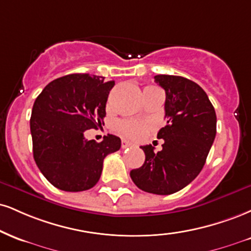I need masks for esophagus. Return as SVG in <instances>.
<instances>
[{
    "label": "esophagus",
    "mask_w": 251,
    "mask_h": 251,
    "mask_svg": "<svg viewBox=\"0 0 251 251\" xmlns=\"http://www.w3.org/2000/svg\"><path fill=\"white\" fill-rule=\"evenodd\" d=\"M132 143H129L127 140H122V149H127V147H131Z\"/></svg>",
    "instance_id": "1"
}]
</instances>
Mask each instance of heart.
Returning a JSON list of instances; mask_svg holds the SVG:
<instances>
[{"label":"heart","instance_id":"heart-1","mask_svg":"<svg viewBox=\"0 0 251 251\" xmlns=\"http://www.w3.org/2000/svg\"><path fill=\"white\" fill-rule=\"evenodd\" d=\"M149 126L146 124L134 120H122L116 124V129L125 138L141 139L146 134Z\"/></svg>","mask_w":251,"mask_h":251}]
</instances>
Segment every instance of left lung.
<instances>
[{
    "label": "left lung",
    "instance_id": "1",
    "mask_svg": "<svg viewBox=\"0 0 251 251\" xmlns=\"http://www.w3.org/2000/svg\"><path fill=\"white\" fill-rule=\"evenodd\" d=\"M166 92L167 124L158 132L162 150L141 146L145 162L132 170L131 179L141 191L170 195L185 188L198 176L216 135V113L207 93L193 80L180 76H154Z\"/></svg>",
    "mask_w": 251,
    "mask_h": 251
}]
</instances>
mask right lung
<instances>
[{
	"label": "right lung",
	"instance_id": "obj_1",
	"mask_svg": "<svg viewBox=\"0 0 251 251\" xmlns=\"http://www.w3.org/2000/svg\"><path fill=\"white\" fill-rule=\"evenodd\" d=\"M114 81L89 74L57 78L39 93L32 106L30 131L36 165L51 185L65 192H83L98 182L102 161L117 152L122 140L107 134L86 140V129L100 127Z\"/></svg>",
	"mask_w": 251,
	"mask_h": 251
}]
</instances>
